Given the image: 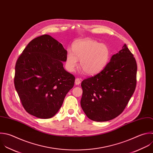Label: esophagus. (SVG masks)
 <instances>
[{"label": "esophagus", "mask_w": 153, "mask_h": 153, "mask_svg": "<svg viewBox=\"0 0 153 153\" xmlns=\"http://www.w3.org/2000/svg\"><path fill=\"white\" fill-rule=\"evenodd\" d=\"M80 82H81V81H80V79L79 78L76 79V80H75V85H79L80 83Z\"/></svg>", "instance_id": "obj_1"}]
</instances>
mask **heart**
Returning <instances> with one entry per match:
<instances>
[{"label":"heart","mask_w":153,"mask_h":153,"mask_svg":"<svg viewBox=\"0 0 153 153\" xmlns=\"http://www.w3.org/2000/svg\"><path fill=\"white\" fill-rule=\"evenodd\" d=\"M66 56L65 66L68 71L73 72L80 60V68L83 72L89 76L95 75L102 71L108 65L111 51L104 43L86 39L76 41Z\"/></svg>","instance_id":"obj_1"}]
</instances>
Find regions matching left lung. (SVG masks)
I'll list each match as a JSON object with an SVG mask.
<instances>
[{"mask_svg": "<svg viewBox=\"0 0 153 153\" xmlns=\"http://www.w3.org/2000/svg\"><path fill=\"white\" fill-rule=\"evenodd\" d=\"M136 73V60L124 44L102 71L82 81L80 105L88 118L104 122L120 115L134 92Z\"/></svg>", "mask_w": 153, "mask_h": 153, "instance_id": "left-lung-1", "label": "left lung"}]
</instances>
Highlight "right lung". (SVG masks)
Wrapping results in <instances>:
<instances>
[{
  "mask_svg": "<svg viewBox=\"0 0 153 153\" xmlns=\"http://www.w3.org/2000/svg\"><path fill=\"white\" fill-rule=\"evenodd\" d=\"M67 51L48 35L32 39L17 61L14 85L23 106L41 119L55 116L75 77L63 67Z\"/></svg>",
  "mask_w": 153,
  "mask_h": 153,
  "instance_id": "right-lung-1",
  "label": "right lung"
}]
</instances>
